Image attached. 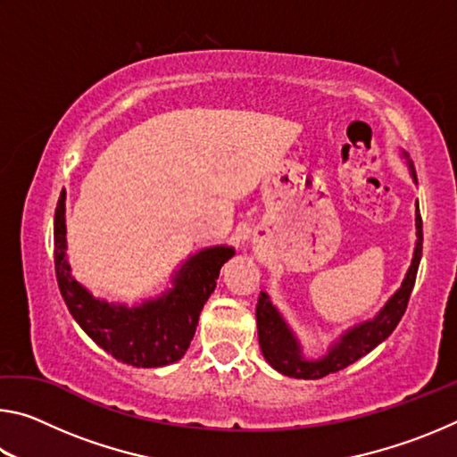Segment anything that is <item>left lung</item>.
Masks as SVG:
<instances>
[{"instance_id": "1", "label": "left lung", "mask_w": 457, "mask_h": 457, "mask_svg": "<svg viewBox=\"0 0 457 457\" xmlns=\"http://www.w3.org/2000/svg\"><path fill=\"white\" fill-rule=\"evenodd\" d=\"M403 159L407 154L403 153ZM409 175H411L413 183H417V177L413 171V165L407 161ZM415 250L411 258V266L407 268V274L401 282L399 288L391 294V298L383 304L373 319H367L354 327L346 328L337 340H332L328 349L320 357H306L303 343L292 330L288 320L284 314L278 311V306L270 300L268 292H260L258 308H256V320H258V340L260 349L264 359L276 369L278 373L294 378H322L330 373H337L340 369H346L353 365L354 361L365 357L383 343V340L391 335L405 314V308L411 296V290L415 286L417 268L421 262V245H423V223L420 215V205L415 204Z\"/></svg>"}]
</instances>
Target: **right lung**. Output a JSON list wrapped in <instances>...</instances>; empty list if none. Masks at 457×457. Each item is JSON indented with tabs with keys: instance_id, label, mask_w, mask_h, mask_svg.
<instances>
[{
	"instance_id": "add662e5",
	"label": "right lung",
	"mask_w": 457,
	"mask_h": 457,
	"mask_svg": "<svg viewBox=\"0 0 457 457\" xmlns=\"http://www.w3.org/2000/svg\"><path fill=\"white\" fill-rule=\"evenodd\" d=\"M66 250V197L62 195L54 215V264L62 298L100 349L141 369L171 365L187 353L201 308L215 290L221 266L236 253L228 244L201 247L175 270L171 288L129 306L98 298L76 280Z\"/></svg>"
}]
</instances>
